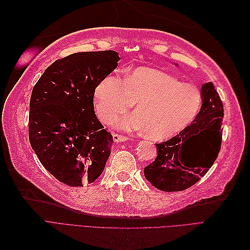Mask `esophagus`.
I'll return each instance as SVG.
<instances>
[{"mask_svg":"<svg viewBox=\"0 0 250 250\" xmlns=\"http://www.w3.org/2000/svg\"><path fill=\"white\" fill-rule=\"evenodd\" d=\"M112 139H113V141L117 142V143L127 141V137H125V135H122V134H118V133H113Z\"/></svg>","mask_w":250,"mask_h":250,"instance_id":"esophagus-1","label":"esophagus"}]
</instances>
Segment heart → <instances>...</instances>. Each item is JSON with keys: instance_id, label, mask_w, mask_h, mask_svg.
I'll return each mask as SVG.
<instances>
[{"instance_id": "b5f03b06", "label": "heart", "mask_w": 250, "mask_h": 250, "mask_svg": "<svg viewBox=\"0 0 250 250\" xmlns=\"http://www.w3.org/2000/svg\"><path fill=\"white\" fill-rule=\"evenodd\" d=\"M202 102L195 86L150 67H137L123 79L109 74L94 92V107L102 122L111 123L135 103V112L119 119L117 127L145 133L154 141L170 140L183 132L199 115Z\"/></svg>"}]
</instances>
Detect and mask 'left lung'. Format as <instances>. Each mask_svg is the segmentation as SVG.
<instances>
[{"label": "left lung", "instance_id": "1", "mask_svg": "<svg viewBox=\"0 0 250 250\" xmlns=\"http://www.w3.org/2000/svg\"><path fill=\"white\" fill-rule=\"evenodd\" d=\"M202 107L194 122L176 137L156 144L155 161L144 169V174L158 190H187L206 175L217 160L222 143L223 104L215 86L208 82L201 87ZM190 145L194 156L183 157V149Z\"/></svg>", "mask_w": 250, "mask_h": 250}]
</instances>
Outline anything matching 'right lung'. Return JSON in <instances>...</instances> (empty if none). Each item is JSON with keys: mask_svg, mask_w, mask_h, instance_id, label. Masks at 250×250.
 Returning a JSON list of instances; mask_svg holds the SVG:
<instances>
[{"mask_svg": "<svg viewBox=\"0 0 250 250\" xmlns=\"http://www.w3.org/2000/svg\"><path fill=\"white\" fill-rule=\"evenodd\" d=\"M119 60L112 50L75 53L48 66L32 89L30 145L66 186L94 183L109 157L112 135L95 115L94 92Z\"/></svg>", "mask_w": 250, "mask_h": 250, "instance_id": "obj_1", "label": "right lung"}]
</instances>
